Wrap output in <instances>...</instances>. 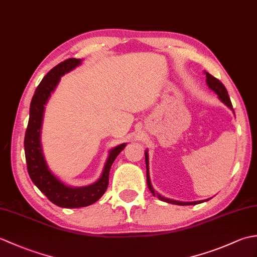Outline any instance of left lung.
I'll use <instances>...</instances> for the list:
<instances>
[{
	"mask_svg": "<svg viewBox=\"0 0 257 257\" xmlns=\"http://www.w3.org/2000/svg\"><path fill=\"white\" fill-rule=\"evenodd\" d=\"M205 76H206V84L207 86L210 87V88L215 91L217 96H219L220 100L222 102H224L225 105L230 108V109H233V106H232V102H231V99L230 97H228V94H227V90L225 88V86L223 85L221 81L213 77V76L209 73L205 72ZM145 156H146V166H147V184H148V188L149 190L151 191V193L156 195V192L154 188H152L151 185V182H150V177H149V159H148V151L145 152ZM158 195V199H160L161 201H165V202H168V203H172V204H178V205H192V204H198V203H201L202 201H195V202H179V201H174V200H170V199H167V198H163V196L157 194Z\"/></svg>",
	"mask_w": 257,
	"mask_h": 257,
	"instance_id": "left-lung-1",
	"label": "left lung"
}]
</instances>
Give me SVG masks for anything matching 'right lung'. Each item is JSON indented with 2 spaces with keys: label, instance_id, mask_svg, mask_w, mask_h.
<instances>
[{
  "label": "right lung",
  "instance_id": "obj_1",
  "mask_svg": "<svg viewBox=\"0 0 257 257\" xmlns=\"http://www.w3.org/2000/svg\"><path fill=\"white\" fill-rule=\"evenodd\" d=\"M80 62L81 59L68 58L52 68L42 79L32 98L29 124H27L24 138L27 171L33 183L54 204L61 207H68V209L88 206L101 198L108 187L109 171H110L112 162L125 147V144H122L110 150L101 177L97 182L88 187L72 188L65 185L47 168L40 140L44 106L62 76L78 66Z\"/></svg>",
  "mask_w": 257,
  "mask_h": 257
}]
</instances>
